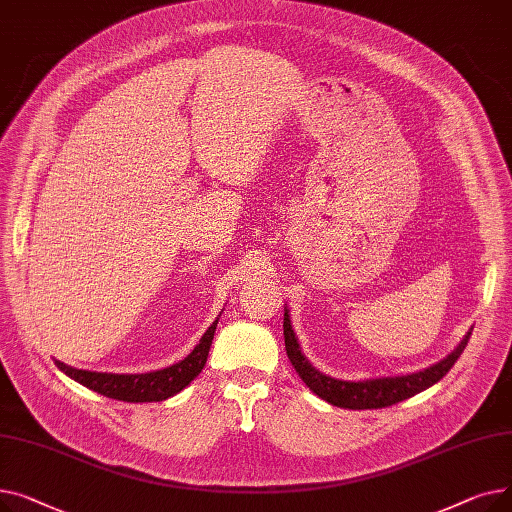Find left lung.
Masks as SVG:
<instances>
[{
  "label": "left lung",
  "mask_w": 512,
  "mask_h": 512,
  "mask_svg": "<svg viewBox=\"0 0 512 512\" xmlns=\"http://www.w3.org/2000/svg\"><path fill=\"white\" fill-rule=\"evenodd\" d=\"M469 336L471 332H467L461 344L456 346L446 359L427 369L407 373V375H392V378L344 382V380L332 378V375L317 371L307 361V357L301 353L299 340L294 336V330L290 326L288 309L284 307V344H286V355L292 367L297 369L299 378L307 384L309 390H313L319 398H324L326 402H330V405L340 409H382L427 390L429 386L440 382L450 371V367L456 363V359L463 355Z\"/></svg>",
  "instance_id": "obj_1"
}]
</instances>
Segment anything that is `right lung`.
Listing matches in <instances>:
<instances>
[{"label": "right lung", "instance_id": "right-lung-1", "mask_svg": "<svg viewBox=\"0 0 512 512\" xmlns=\"http://www.w3.org/2000/svg\"><path fill=\"white\" fill-rule=\"evenodd\" d=\"M218 319H215L213 324L207 328V332L201 336L199 344L193 348L191 355L170 367L157 369V371L99 373V371L76 369L62 361H56V365L74 382L83 384L89 390L99 392L107 398H116V400H124V402H159V400H166V398L178 394L180 390H184L201 373V369L205 367L207 355H209Z\"/></svg>", "mask_w": 512, "mask_h": 512}]
</instances>
